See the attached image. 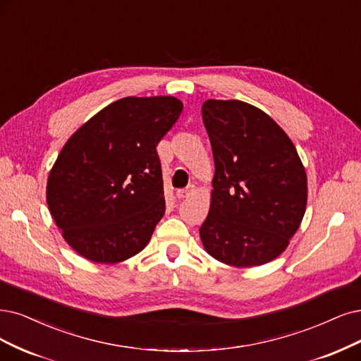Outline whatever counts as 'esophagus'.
Masks as SVG:
<instances>
[{
	"label": "esophagus",
	"mask_w": 361,
	"mask_h": 361,
	"mask_svg": "<svg viewBox=\"0 0 361 361\" xmlns=\"http://www.w3.org/2000/svg\"><path fill=\"white\" fill-rule=\"evenodd\" d=\"M193 192H195V185H193V184H189L185 189L177 190V197H178V199H185V197H189L190 195H193Z\"/></svg>",
	"instance_id": "esophagus-1"
}]
</instances>
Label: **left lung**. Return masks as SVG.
Listing matches in <instances>:
<instances>
[{"instance_id": "8db88e82", "label": "left lung", "mask_w": 361, "mask_h": 361, "mask_svg": "<svg viewBox=\"0 0 361 361\" xmlns=\"http://www.w3.org/2000/svg\"><path fill=\"white\" fill-rule=\"evenodd\" d=\"M202 118L216 172L199 229L216 260L252 268L276 259L299 229L308 178L298 150L275 120L238 99H207Z\"/></svg>"}]
</instances>
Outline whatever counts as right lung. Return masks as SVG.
<instances>
[{
    "label": "right lung",
    "instance_id": "add662e5",
    "mask_svg": "<svg viewBox=\"0 0 361 361\" xmlns=\"http://www.w3.org/2000/svg\"><path fill=\"white\" fill-rule=\"evenodd\" d=\"M173 97H128L92 116L65 142L46 188L51 219L80 256L113 264L149 244L165 214L159 141L177 122Z\"/></svg>",
    "mask_w": 361,
    "mask_h": 361
}]
</instances>
